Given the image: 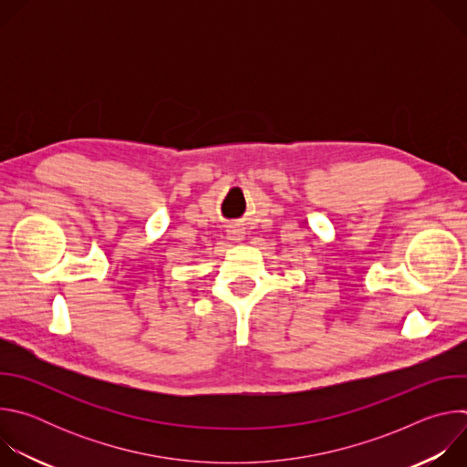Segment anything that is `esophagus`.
Here are the masks:
<instances>
[{"label": "esophagus", "mask_w": 467, "mask_h": 467, "mask_svg": "<svg viewBox=\"0 0 467 467\" xmlns=\"http://www.w3.org/2000/svg\"><path fill=\"white\" fill-rule=\"evenodd\" d=\"M229 234H231L233 240H244V234H245V233H244L240 227H231Z\"/></svg>", "instance_id": "34e87169"}]
</instances>
